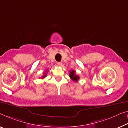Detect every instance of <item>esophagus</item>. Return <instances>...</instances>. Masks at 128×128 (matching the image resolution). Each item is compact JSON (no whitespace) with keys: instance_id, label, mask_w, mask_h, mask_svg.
Masks as SVG:
<instances>
[{"instance_id":"obj_1","label":"esophagus","mask_w":128,"mask_h":128,"mask_svg":"<svg viewBox=\"0 0 128 128\" xmlns=\"http://www.w3.org/2000/svg\"><path fill=\"white\" fill-rule=\"evenodd\" d=\"M57 64L59 66H62V62H58L57 63Z\"/></svg>"}]
</instances>
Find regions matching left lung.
I'll return each mask as SVG.
<instances>
[{
	"instance_id": "left-lung-1",
	"label": "left lung",
	"mask_w": 128,
	"mask_h": 128,
	"mask_svg": "<svg viewBox=\"0 0 128 128\" xmlns=\"http://www.w3.org/2000/svg\"><path fill=\"white\" fill-rule=\"evenodd\" d=\"M69 76H70L71 79L73 80V81L77 82L78 80H80V76L77 75H76V71H74V70L71 71V72H70Z\"/></svg>"
}]
</instances>
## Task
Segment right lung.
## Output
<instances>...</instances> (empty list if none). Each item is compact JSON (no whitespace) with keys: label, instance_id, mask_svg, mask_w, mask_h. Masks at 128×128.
Returning <instances> with one entry per match:
<instances>
[{"label":"right lung","instance_id":"1","mask_svg":"<svg viewBox=\"0 0 128 128\" xmlns=\"http://www.w3.org/2000/svg\"><path fill=\"white\" fill-rule=\"evenodd\" d=\"M46 76H47V72H44V75L43 76H42V77H41V78H42H42H45V77H46Z\"/></svg>","mask_w":128,"mask_h":128}]
</instances>
